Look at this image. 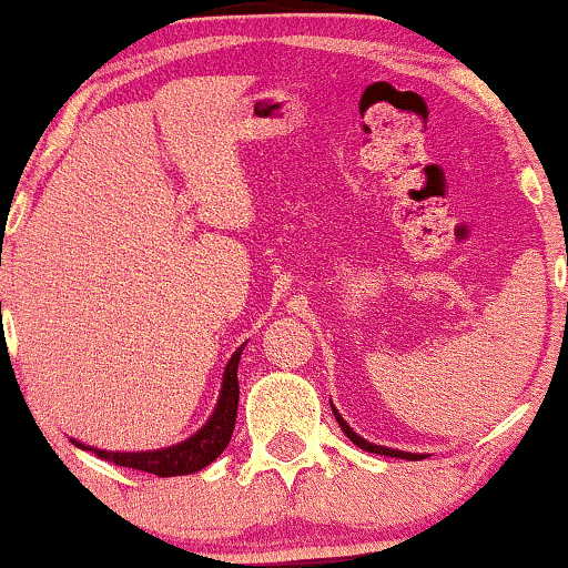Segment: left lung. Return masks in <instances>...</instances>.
Instances as JSON below:
<instances>
[{"label": "left lung", "mask_w": 568, "mask_h": 568, "mask_svg": "<svg viewBox=\"0 0 568 568\" xmlns=\"http://www.w3.org/2000/svg\"><path fill=\"white\" fill-rule=\"evenodd\" d=\"M333 406V403H331ZM333 414H336V422L341 424V429H344V434L348 439L354 442L356 447H362V449H367V453H375V455H387V457H400V460H422L424 455H416V453H403V449H390V447H379V445H372V442H367V439H362L359 434H356L352 426H348L344 418H341V414L336 408H333Z\"/></svg>", "instance_id": "1"}]
</instances>
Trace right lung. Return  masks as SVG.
I'll return each instance as SVG.
<instances>
[{"mask_svg":"<svg viewBox=\"0 0 568 568\" xmlns=\"http://www.w3.org/2000/svg\"><path fill=\"white\" fill-rule=\"evenodd\" d=\"M243 348L245 344L232 354L227 367H224L220 400H216L212 418H209V422L185 442H178V445L165 447V449H152V453H108V449L84 447L80 442L74 439L72 442L80 449H92V453L103 457V460L123 465V468L152 473V476H160V478L189 476V473L206 468V465L214 463L216 457L222 455V449L230 445L232 429H235L237 398H240L237 364H240V354H243Z\"/></svg>","mask_w":568,"mask_h":568,"instance_id":"1","label":"right lung"}]
</instances>
